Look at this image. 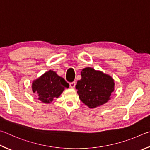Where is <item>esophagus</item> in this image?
Returning a JSON list of instances; mask_svg holds the SVG:
<instances>
[{
    "label": "esophagus",
    "mask_w": 150,
    "mask_h": 150,
    "mask_svg": "<svg viewBox=\"0 0 150 150\" xmlns=\"http://www.w3.org/2000/svg\"><path fill=\"white\" fill-rule=\"evenodd\" d=\"M76 86V82H72L70 83V88H74Z\"/></svg>",
    "instance_id": "obj_1"
}]
</instances>
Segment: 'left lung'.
I'll return each instance as SVG.
<instances>
[{
	"label": "left lung",
	"instance_id": "1",
	"mask_svg": "<svg viewBox=\"0 0 150 150\" xmlns=\"http://www.w3.org/2000/svg\"><path fill=\"white\" fill-rule=\"evenodd\" d=\"M81 80L76 85L79 98L91 109L106 103L111 99L115 88L114 80L109 75L93 68H83Z\"/></svg>",
	"mask_w": 150,
	"mask_h": 150
}]
</instances>
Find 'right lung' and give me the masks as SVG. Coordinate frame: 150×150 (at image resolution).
<instances>
[{"instance_id": "add662e5", "label": "right lung", "mask_w": 150, "mask_h": 150, "mask_svg": "<svg viewBox=\"0 0 150 150\" xmlns=\"http://www.w3.org/2000/svg\"><path fill=\"white\" fill-rule=\"evenodd\" d=\"M31 87L33 92L39 97V100L49 103L54 98H59L65 88H68L69 84L64 78L50 70L34 80Z\"/></svg>"}]
</instances>
